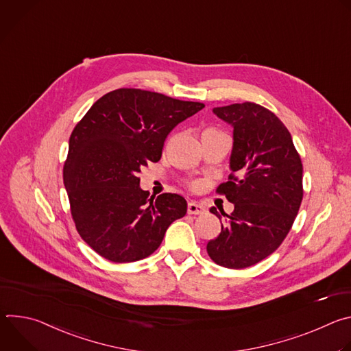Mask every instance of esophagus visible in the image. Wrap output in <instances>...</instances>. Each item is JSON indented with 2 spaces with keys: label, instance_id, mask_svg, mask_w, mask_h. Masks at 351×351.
Segmentation results:
<instances>
[{
  "label": "esophagus",
  "instance_id": "obj_1",
  "mask_svg": "<svg viewBox=\"0 0 351 351\" xmlns=\"http://www.w3.org/2000/svg\"><path fill=\"white\" fill-rule=\"evenodd\" d=\"M206 210H204V207L202 206V204H197V203H194V202H191V203H189L187 204V213L190 214V215H199V214H203Z\"/></svg>",
  "mask_w": 351,
  "mask_h": 351
}]
</instances>
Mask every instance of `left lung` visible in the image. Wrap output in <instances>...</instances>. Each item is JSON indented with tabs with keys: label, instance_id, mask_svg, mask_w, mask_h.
Here are the masks:
<instances>
[{
	"label": "left lung",
	"instance_id": "8db88e82",
	"mask_svg": "<svg viewBox=\"0 0 351 351\" xmlns=\"http://www.w3.org/2000/svg\"><path fill=\"white\" fill-rule=\"evenodd\" d=\"M213 111L233 128L232 173L217 191L234 210L230 215L210 210L223 222L207 253L221 267L243 269L271 256L291 229L303 199V164L289 130L269 110L247 101Z\"/></svg>",
	"mask_w": 351,
	"mask_h": 351
}]
</instances>
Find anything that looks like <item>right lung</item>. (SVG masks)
Returning a JSON list of instances; mask_svg holds the SVG:
<instances>
[{
  "label": "right lung",
  "instance_id": "1",
  "mask_svg": "<svg viewBox=\"0 0 351 351\" xmlns=\"http://www.w3.org/2000/svg\"><path fill=\"white\" fill-rule=\"evenodd\" d=\"M203 108L154 91L118 88L97 99L75 126L64 183L76 229L95 253L112 263L143 260L186 215L182 195L149 197L138 172L158 162L171 130Z\"/></svg>",
  "mask_w": 351,
  "mask_h": 351
}]
</instances>
